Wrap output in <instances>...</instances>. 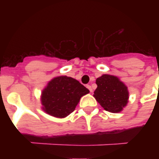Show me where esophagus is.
<instances>
[{
    "label": "esophagus",
    "instance_id": "1",
    "mask_svg": "<svg viewBox=\"0 0 159 159\" xmlns=\"http://www.w3.org/2000/svg\"><path fill=\"white\" fill-rule=\"evenodd\" d=\"M86 87H87V88H88V89H89L90 92H92V87H91V86H90V85H87V86H86Z\"/></svg>",
    "mask_w": 159,
    "mask_h": 159
}]
</instances>
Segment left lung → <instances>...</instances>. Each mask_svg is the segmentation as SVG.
Wrapping results in <instances>:
<instances>
[{"mask_svg": "<svg viewBox=\"0 0 159 159\" xmlns=\"http://www.w3.org/2000/svg\"><path fill=\"white\" fill-rule=\"evenodd\" d=\"M97 88L93 97L98 103L111 113L123 111L129 102L128 87L120 78L113 75L103 74L96 80Z\"/></svg>", "mask_w": 159, "mask_h": 159, "instance_id": "8db88e82", "label": "left lung"}]
</instances>
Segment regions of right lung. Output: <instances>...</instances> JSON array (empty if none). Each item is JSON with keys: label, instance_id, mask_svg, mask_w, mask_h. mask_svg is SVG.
<instances>
[{"label": "right lung", "instance_id": "right-lung-1", "mask_svg": "<svg viewBox=\"0 0 159 159\" xmlns=\"http://www.w3.org/2000/svg\"><path fill=\"white\" fill-rule=\"evenodd\" d=\"M89 92V90L72 77H53L41 92L42 110L56 118H65L74 111L81 97Z\"/></svg>", "mask_w": 159, "mask_h": 159}]
</instances>
